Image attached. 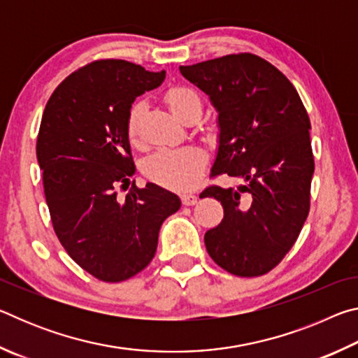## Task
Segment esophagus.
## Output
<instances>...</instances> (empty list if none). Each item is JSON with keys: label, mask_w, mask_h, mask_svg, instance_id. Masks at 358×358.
<instances>
[{"label": "esophagus", "mask_w": 358, "mask_h": 358, "mask_svg": "<svg viewBox=\"0 0 358 358\" xmlns=\"http://www.w3.org/2000/svg\"><path fill=\"white\" fill-rule=\"evenodd\" d=\"M181 203L186 205V207L197 203V196H194V194H181Z\"/></svg>", "instance_id": "esophagus-1"}]
</instances>
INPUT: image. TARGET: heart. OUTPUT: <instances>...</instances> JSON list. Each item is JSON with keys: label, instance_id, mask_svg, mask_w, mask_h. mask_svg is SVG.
Masks as SVG:
<instances>
[{"label": "heart", "instance_id": "b5f03b06", "mask_svg": "<svg viewBox=\"0 0 358 358\" xmlns=\"http://www.w3.org/2000/svg\"><path fill=\"white\" fill-rule=\"evenodd\" d=\"M164 101L173 115L183 121L192 112H202V99L196 90L175 85L164 93ZM143 102L136 101L126 113V136L131 143L138 142ZM205 166V156L196 148L155 151L143 164V173L155 183L175 189H189L196 186Z\"/></svg>", "mask_w": 358, "mask_h": 358}]
</instances>
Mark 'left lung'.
<instances>
[{
    "label": "left lung",
    "instance_id": "8db88e82",
    "mask_svg": "<svg viewBox=\"0 0 358 358\" xmlns=\"http://www.w3.org/2000/svg\"><path fill=\"white\" fill-rule=\"evenodd\" d=\"M210 96L220 121V148L211 177L243 185H211L203 197L224 208L205 234L210 257L241 278L268 273L299 238L310 213L314 156L310 117L289 78L252 53L180 66Z\"/></svg>",
    "mask_w": 358,
    "mask_h": 358
}]
</instances>
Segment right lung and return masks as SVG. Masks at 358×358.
<instances>
[{"label": "right lung", "mask_w": 358, "mask_h": 358, "mask_svg": "<svg viewBox=\"0 0 358 358\" xmlns=\"http://www.w3.org/2000/svg\"><path fill=\"white\" fill-rule=\"evenodd\" d=\"M166 71L96 59L72 72L48 99L36 143L45 202L59 243L106 282L126 281L155 257L157 235L180 199L153 183L137 187L126 113ZM128 190L117 197L116 189Z\"/></svg>", "instance_id": "add662e5"}]
</instances>
